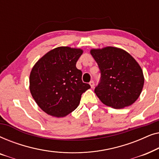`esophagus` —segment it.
<instances>
[{
  "label": "esophagus",
  "instance_id": "obj_1",
  "mask_svg": "<svg viewBox=\"0 0 159 159\" xmlns=\"http://www.w3.org/2000/svg\"><path fill=\"white\" fill-rule=\"evenodd\" d=\"M90 84L91 88H94V86H95V82H94V81H93V80H92V81H90Z\"/></svg>",
  "mask_w": 159,
  "mask_h": 159
}]
</instances>
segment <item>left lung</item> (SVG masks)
Instances as JSON below:
<instances>
[{"label":"left lung","mask_w":159,"mask_h":159,"mask_svg":"<svg viewBox=\"0 0 159 159\" xmlns=\"http://www.w3.org/2000/svg\"><path fill=\"white\" fill-rule=\"evenodd\" d=\"M90 53L101 73L95 93L102 103L114 108H122L134 103L144 84L142 69L134 58L114 47L93 49Z\"/></svg>","instance_id":"obj_1"}]
</instances>
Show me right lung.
I'll list each match as a JSON object with an SVG mask.
<instances>
[{"label": "right lung", "instance_id": "right-lung-1", "mask_svg": "<svg viewBox=\"0 0 159 159\" xmlns=\"http://www.w3.org/2000/svg\"><path fill=\"white\" fill-rule=\"evenodd\" d=\"M82 50L58 47L43 56L32 68L30 90L37 104L51 116L63 117L79 106L90 85L76 67Z\"/></svg>", "mask_w": 159, "mask_h": 159}]
</instances>
